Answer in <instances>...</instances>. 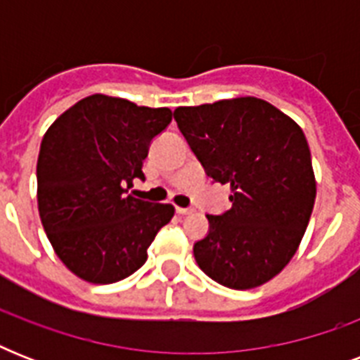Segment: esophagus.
<instances>
[{
	"mask_svg": "<svg viewBox=\"0 0 360 360\" xmlns=\"http://www.w3.org/2000/svg\"><path fill=\"white\" fill-rule=\"evenodd\" d=\"M175 211H177V214H191L194 209H191V207H175Z\"/></svg>",
	"mask_w": 360,
	"mask_h": 360,
	"instance_id": "esophagus-1",
	"label": "esophagus"
}]
</instances>
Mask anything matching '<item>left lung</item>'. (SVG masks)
Segmentation results:
<instances>
[{
	"mask_svg": "<svg viewBox=\"0 0 360 360\" xmlns=\"http://www.w3.org/2000/svg\"><path fill=\"white\" fill-rule=\"evenodd\" d=\"M174 117L205 174L231 188L230 211L207 214L196 263L231 290L265 284L295 256L316 202L304 132L256 97L179 106Z\"/></svg>",
	"mask_w": 360,
	"mask_h": 360,
	"instance_id": "8db88e82",
	"label": "left lung"
}]
</instances>
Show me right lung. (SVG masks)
Instances as JSON below:
<instances>
[{"label":"right lung","mask_w":360,"mask_h":360,"mask_svg":"<svg viewBox=\"0 0 360 360\" xmlns=\"http://www.w3.org/2000/svg\"><path fill=\"white\" fill-rule=\"evenodd\" d=\"M172 121L169 108L89 95L59 115L41 141L37 203L42 228L70 273L91 284L127 278L174 217L169 203L127 194L149 143Z\"/></svg>","instance_id":"right-lung-1"}]
</instances>
